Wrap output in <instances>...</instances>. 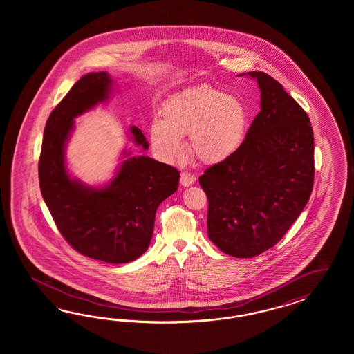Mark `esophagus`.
Segmentation results:
<instances>
[{
    "label": "esophagus",
    "mask_w": 354,
    "mask_h": 354,
    "mask_svg": "<svg viewBox=\"0 0 354 354\" xmlns=\"http://www.w3.org/2000/svg\"><path fill=\"white\" fill-rule=\"evenodd\" d=\"M196 182V176L191 172H182L180 175V184L183 187H191Z\"/></svg>",
    "instance_id": "1"
}]
</instances>
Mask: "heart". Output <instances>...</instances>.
<instances>
[{"mask_svg":"<svg viewBox=\"0 0 354 354\" xmlns=\"http://www.w3.org/2000/svg\"><path fill=\"white\" fill-rule=\"evenodd\" d=\"M162 117L150 126L151 145L162 160L180 158L185 150L182 138L189 135L193 156L206 165H218L243 148L252 115L240 98L203 84L169 98Z\"/></svg>","mask_w":354,"mask_h":354,"instance_id":"b5f03b06","label":"heart"}]
</instances>
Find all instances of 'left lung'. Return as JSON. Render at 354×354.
Here are the masks:
<instances>
[{
    "mask_svg": "<svg viewBox=\"0 0 354 354\" xmlns=\"http://www.w3.org/2000/svg\"><path fill=\"white\" fill-rule=\"evenodd\" d=\"M248 75L257 80L261 111L243 148L200 176L209 239L237 258L256 257L279 243L308 204L314 183L308 114L274 77Z\"/></svg>",
    "mask_w": 354,
    "mask_h": 354,
    "instance_id": "1",
    "label": "left lung"
}]
</instances>
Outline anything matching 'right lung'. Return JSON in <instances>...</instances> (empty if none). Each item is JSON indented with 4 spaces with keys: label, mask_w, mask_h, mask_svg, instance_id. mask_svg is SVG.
Returning <instances> with one entry per match:
<instances>
[{
    "label": "right lung",
    "mask_w": 354,
    "mask_h": 354,
    "mask_svg": "<svg viewBox=\"0 0 354 354\" xmlns=\"http://www.w3.org/2000/svg\"><path fill=\"white\" fill-rule=\"evenodd\" d=\"M113 84L105 71L86 74L54 109L44 129L39 180L44 201L71 247L86 257L127 263L149 247L156 212L178 189L180 174L124 150L114 178L104 187L86 185L70 175L64 150L74 119L109 100ZM129 132L142 151L149 148L141 129L132 126Z\"/></svg>",
    "instance_id": "add662e5"
}]
</instances>
